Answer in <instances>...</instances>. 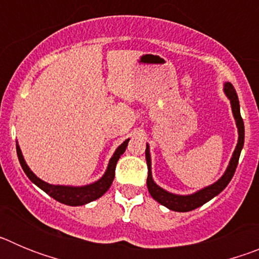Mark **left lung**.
Listing matches in <instances>:
<instances>
[{
  "label": "left lung",
  "mask_w": 259,
  "mask_h": 259,
  "mask_svg": "<svg viewBox=\"0 0 259 259\" xmlns=\"http://www.w3.org/2000/svg\"><path fill=\"white\" fill-rule=\"evenodd\" d=\"M224 92H226L227 97L230 98L233 116L236 119V124L237 128H239V143H237L236 149H235L232 158H231L230 166H228L227 171H226V174L222 176L218 182L214 183V184L210 185V187H207V188L201 189L197 193L191 194V196H176V194L168 193V192L163 191V189L159 188L152 179V172H150V154L149 149H148V145H146L145 158L146 164H148V179H146L148 191H149L150 196H152L157 202H159L161 205H163V206L168 207L170 210L185 212L202 206L203 203H206L207 201L211 200L212 197H215L217 194L221 193V192L227 187L228 183L232 179L233 174L236 171V167L237 164H239L240 153H241L242 146H244L245 130H244V120H242L241 114H240L239 97H237V93L236 91H235V88H233L232 84L226 83V85H224Z\"/></svg>",
  "instance_id": "1"
}]
</instances>
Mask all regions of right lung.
<instances>
[{
    "label": "right lung",
    "instance_id": "right-lung-1",
    "mask_svg": "<svg viewBox=\"0 0 259 259\" xmlns=\"http://www.w3.org/2000/svg\"><path fill=\"white\" fill-rule=\"evenodd\" d=\"M128 140H125L122 145L119 146L118 149L115 150L114 155L111 157L109 162V167H107L106 172L102 176L101 179L98 182L93 183V184L85 185V187H63V185H50L48 183L42 182L41 179H38L35 174L32 172L28 168V166L24 162V158H23L22 152H20L19 146L17 145V154L19 158V163L22 166L23 171L26 172V175L28 176L31 182L35 183L38 188H41L45 193H48L50 197H53L54 200H57L58 202L65 203V205H70V206H80V205H84V203H88L91 201L97 200L98 197H101L102 194L110 188V185L113 183L114 176H115V167L116 162L120 158V155L124 153L125 148H127Z\"/></svg>",
    "mask_w": 259,
    "mask_h": 259
}]
</instances>
